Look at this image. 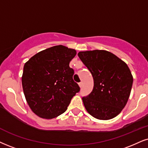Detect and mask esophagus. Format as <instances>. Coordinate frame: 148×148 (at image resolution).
Here are the masks:
<instances>
[{
    "instance_id": "esophagus-1",
    "label": "esophagus",
    "mask_w": 148,
    "mask_h": 148,
    "mask_svg": "<svg viewBox=\"0 0 148 148\" xmlns=\"http://www.w3.org/2000/svg\"><path fill=\"white\" fill-rule=\"evenodd\" d=\"M78 84H79V86L80 87V88H82V82H79Z\"/></svg>"
}]
</instances>
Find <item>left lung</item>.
<instances>
[{
	"mask_svg": "<svg viewBox=\"0 0 148 148\" xmlns=\"http://www.w3.org/2000/svg\"><path fill=\"white\" fill-rule=\"evenodd\" d=\"M78 56L92 74V92L82 97L86 110L93 117L108 120L115 117L126 105L133 77L126 63L105 50L80 51Z\"/></svg>",
	"mask_w": 148,
	"mask_h": 148,
	"instance_id": "left-lung-1",
	"label": "left lung"
}]
</instances>
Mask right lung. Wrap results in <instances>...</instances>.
<instances>
[{"mask_svg":"<svg viewBox=\"0 0 148 148\" xmlns=\"http://www.w3.org/2000/svg\"><path fill=\"white\" fill-rule=\"evenodd\" d=\"M75 49L57 45L38 52L24 65L22 85L29 106L36 115L50 119L66 110L80 90L69 67Z\"/></svg>","mask_w":148,"mask_h":148,"instance_id":"right-lung-1","label":"right lung"}]
</instances>
